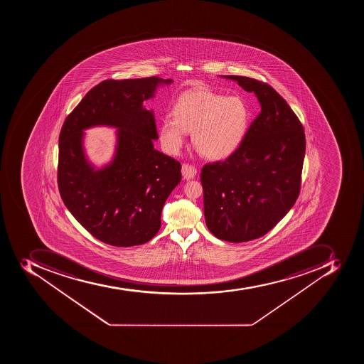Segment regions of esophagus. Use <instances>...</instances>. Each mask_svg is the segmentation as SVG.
<instances>
[{
  "label": "esophagus",
  "mask_w": 364,
  "mask_h": 364,
  "mask_svg": "<svg viewBox=\"0 0 364 364\" xmlns=\"http://www.w3.org/2000/svg\"><path fill=\"white\" fill-rule=\"evenodd\" d=\"M196 175H197V169L195 167L188 165V164L182 165V176L184 180H192V178H195Z\"/></svg>",
  "instance_id": "34e87169"
}]
</instances>
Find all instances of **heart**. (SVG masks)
<instances>
[{"label": "heart", "mask_w": 364, "mask_h": 364, "mask_svg": "<svg viewBox=\"0 0 364 364\" xmlns=\"http://www.w3.org/2000/svg\"><path fill=\"white\" fill-rule=\"evenodd\" d=\"M173 119L164 118L158 127L159 140L169 155H178L192 132V144L203 157L222 161L237 151L250 127L246 101L237 95L197 87L186 91L172 107Z\"/></svg>", "instance_id": "heart-1"}]
</instances>
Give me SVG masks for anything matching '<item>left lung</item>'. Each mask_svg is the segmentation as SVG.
<instances>
[{"instance_id": "left-lung-1", "label": "left lung", "mask_w": 364, "mask_h": 364, "mask_svg": "<svg viewBox=\"0 0 364 364\" xmlns=\"http://www.w3.org/2000/svg\"><path fill=\"white\" fill-rule=\"evenodd\" d=\"M220 77L252 92L261 112L233 155L203 167V214L215 237L246 242L267 235L297 200L305 134L273 87L242 76Z\"/></svg>"}]
</instances>
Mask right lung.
Listing matches in <instances>:
<instances>
[{
	"label": "right lung",
	"mask_w": 364,
	"mask_h": 364,
	"mask_svg": "<svg viewBox=\"0 0 364 364\" xmlns=\"http://www.w3.org/2000/svg\"><path fill=\"white\" fill-rule=\"evenodd\" d=\"M173 80H106L87 92L59 135L58 186L69 212L105 244H146L161 229L164 203L180 183L181 165L154 148V110L144 106ZM117 129L112 159L95 167L85 155L86 129Z\"/></svg>",
	"instance_id": "obj_1"
}]
</instances>
